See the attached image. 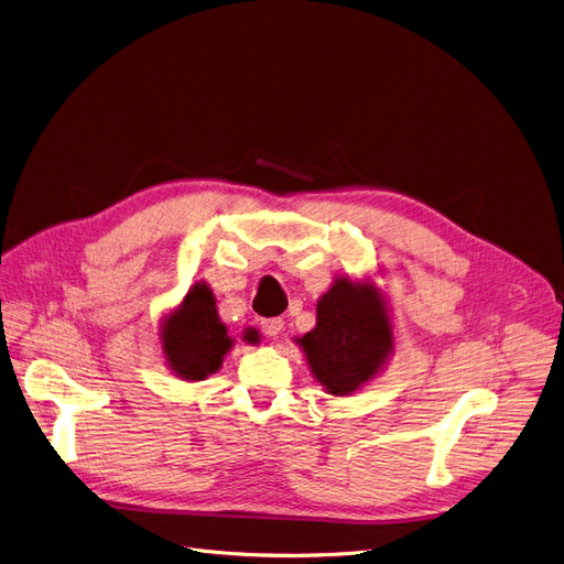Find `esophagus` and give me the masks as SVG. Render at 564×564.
<instances>
[{"mask_svg": "<svg viewBox=\"0 0 564 564\" xmlns=\"http://www.w3.org/2000/svg\"><path fill=\"white\" fill-rule=\"evenodd\" d=\"M261 329H263V335H269V337H278L282 329H284V321L280 318V316H275V318H263L261 321Z\"/></svg>", "mask_w": 564, "mask_h": 564, "instance_id": "esophagus-1", "label": "esophagus"}]
</instances>
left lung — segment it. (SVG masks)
Instances as JSON below:
<instances>
[{
	"label": "left lung",
	"mask_w": 564,
	"mask_h": 564,
	"mask_svg": "<svg viewBox=\"0 0 564 564\" xmlns=\"http://www.w3.org/2000/svg\"><path fill=\"white\" fill-rule=\"evenodd\" d=\"M314 378L333 395L369 382L393 350L391 323L378 289L339 278L316 305V327L297 339Z\"/></svg>",
	"instance_id": "1"
}]
</instances>
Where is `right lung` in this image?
<instances>
[{"label":"right lung","instance_id":"1","mask_svg":"<svg viewBox=\"0 0 564 564\" xmlns=\"http://www.w3.org/2000/svg\"><path fill=\"white\" fill-rule=\"evenodd\" d=\"M161 344L171 371L182 380H205L220 369L231 339L218 318L216 297L205 282H195L184 303L165 318Z\"/></svg>","mask_w":564,"mask_h":564}]
</instances>
